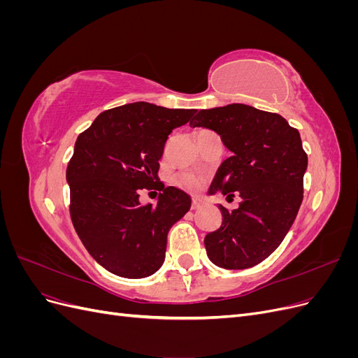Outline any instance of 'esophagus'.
Listing matches in <instances>:
<instances>
[{
	"label": "esophagus",
	"instance_id": "1",
	"mask_svg": "<svg viewBox=\"0 0 358 358\" xmlns=\"http://www.w3.org/2000/svg\"><path fill=\"white\" fill-rule=\"evenodd\" d=\"M203 206V201L200 200V199H197V197H194L192 199V203H191V208H192V210H197V209H200Z\"/></svg>",
	"mask_w": 358,
	"mask_h": 358
}]
</instances>
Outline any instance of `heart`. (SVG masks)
<instances>
[{
  "label": "heart",
  "instance_id": "1",
  "mask_svg": "<svg viewBox=\"0 0 358 358\" xmlns=\"http://www.w3.org/2000/svg\"><path fill=\"white\" fill-rule=\"evenodd\" d=\"M173 183L176 187L191 192H199L203 188V179L200 176L192 175V173H179V175L173 178Z\"/></svg>",
  "mask_w": 358,
  "mask_h": 358
}]
</instances>
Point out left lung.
Returning <instances> with one entry per match:
<instances>
[{
	"mask_svg": "<svg viewBox=\"0 0 358 358\" xmlns=\"http://www.w3.org/2000/svg\"><path fill=\"white\" fill-rule=\"evenodd\" d=\"M189 125L213 129L233 152L209 194L242 199L231 212L220 206L222 224L204 237L208 257L224 268L262 263L284 241L303 200L308 155L299 131L280 115L246 104L200 110Z\"/></svg>",
	"mask_w": 358,
	"mask_h": 358,
	"instance_id": "obj_1",
	"label": "left lung"
}]
</instances>
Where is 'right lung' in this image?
Segmentation results:
<instances>
[{
	"label": "right lung",
	"mask_w": 358,
	"mask_h": 358,
	"mask_svg": "<svg viewBox=\"0 0 358 358\" xmlns=\"http://www.w3.org/2000/svg\"><path fill=\"white\" fill-rule=\"evenodd\" d=\"M194 109L145 101L106 110L79 134L67 166L74 230L96 263L122 278H146L164 263L170 227L191 208V197L159 182V159L173 129ZM161 190L142 206L140 189Z\"/></svg>",
	"instance_id": "obj_1"
}]
</instances>
